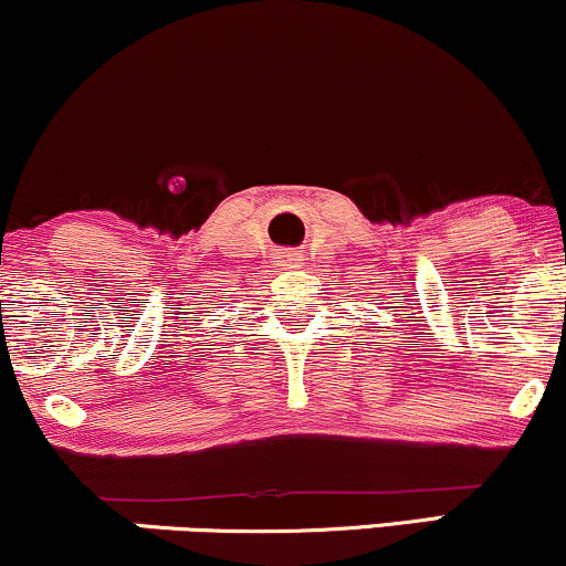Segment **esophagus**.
Segmentation results:
<instances>
[{
  "instance_id": "obj_1",
  "label": "esophagus",
  "mask_w": 566,
  "mask_h": 566,
  "mask_svg": "<svg viewBox=\"0 0 566 566\" xmlns=\"http://www.w3.org/2000/svg\"><path fill=\"white\" fill-rule=\"evenodd\" d=\"M276 258H279L276 263H282V265H290V269H295L297 261H301V255H297V252H292V250H284V252H279Z\"/></svg>"
}]
</instances>
